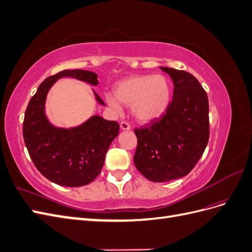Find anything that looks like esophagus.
Wrapping results in <instances>:
<instances>
[{"label":"esophagus","instance_id":"34e87169","mask_svg":"<svg viewBox=\"0 0 252 252\" xmlns=\"http://www.w3.org/2000/svg\"><path fill=\"white\" fill-rule=\"evenodd\" d=\"M120 127L122 130H130V125H129L127 122H121L120 123Z\"/></svg>","mask_w":252,"mask_h":252}]
</instances>
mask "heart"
I'll use <instances>...</instances> for the list:
<instances>
[{
    "label": "heart",
    "instance_id": "heart-1",
    "mask_svg": "<svg viewBox=\"0 0 252 252\" xmlns=\"http://www.w3.org/2000/svg\"><path fill=\"white\" fill-rule=\"evenodd\" d=\"M106 101L117 111L121 110V104L131 105L136 120L150 123L161 118L168 109L171 85L164 75H132L118 82L114 86V95L107 94Z\"/></svg>",
    "mask_w": 252,
    "mask_h": 252
}]
</instances>
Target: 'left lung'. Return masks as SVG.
<instances>
[{"instance_id":"8db88e82","label":"left lung","mask_w":252,"mask_h":252,"mask_svg":"<svg viewBox=\"0 0 252 252\" xmlns=\"http://www.w3.org/2000/svg\"><path fill=\"white\" fill-rule=\"evenodd\" d=\"M173 82V96L163 116L134 129L138 139L134 165L152 182L185 177L204 154L209 140V104L204 88L192 74L159 67Z\"/></svg>"}]
</instances>
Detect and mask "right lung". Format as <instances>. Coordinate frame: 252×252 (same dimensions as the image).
Segmentation results:
<instances>
[{"mask_svg": "<svg viewBox=\"0 0 252 252\" xmlns=\"http://www.w3.org/2000/svg\"><path fill=\"white\" fill-rule=\"evenodd\" d=\"M68 77L93 86L98 84L96 73L82 69L63 70L44 80L28 103L23 136L34 166L45 178L61 186L80 187L101 173L106 152L118 136L120 125L100 116L70 128L52 125L45 112L48 91L59 79ZM94 94L95 101L105 106L95 91Z\"/></svg>", "mask_w": 252, "mask_h": 252, "instance_id": "obj_1", "label": "right lung"}]
</instances>
